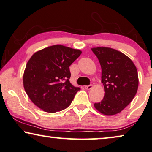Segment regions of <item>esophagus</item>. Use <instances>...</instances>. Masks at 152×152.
<instances>
[{"instance_id": "34e87169", "label": "esophagus", "mask_w": 152, "mask_h": 152, "mask_svg": "<svg viewBox=\"0 0 152 152\" xmlns=\"http://www.w3.org/2000/svg\"><path fill=\"white\" fill-rule=\"evenodd\" d=\"M92 87H93V85H87V86H85V88L86 89H87V90L91 89Z\"/></svg>"}]
</instances>
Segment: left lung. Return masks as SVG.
Instances as JSON below:
<instances>
[{
  "label": "left lung",
  "mask_w": 152,
  "mask_h": 152,
  "mask_svg": "<svg viewBox=\"0 0 152 152\" xmlns=\"http://www.w3.org/2000/svg\"><path fill=\"white\" fill-rule=\"evenodd\" d=\"M102 67L104 98L94 106L106 115L117 114L131 102L137 92L139 78L132 60L116 50L106 47L91 49Z\"/></svg>",
  "instance_id": "8db88e82"
}]
</instances>
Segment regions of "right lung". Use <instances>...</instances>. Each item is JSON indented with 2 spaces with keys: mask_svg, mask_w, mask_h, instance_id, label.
Here are the masks:
<instances>
[{
  "mask_svg": "<svg viewBox=\"0 0 152 152\" xmlns=\"http://www.w3.org/2000/svg\"><path fill=\"white\" fill-rule=\"evenodd\" d=\"M81 51L54 45L35 53L27 63L24 87L31 100L47 113L68 107L80 87L71 84L69 67Z\"/></svg>",
  "mask_w": 152,
  "mask_h": 152,
  "instance_id": "obj_1",
  "label": "right lung"
}]
</instances>
